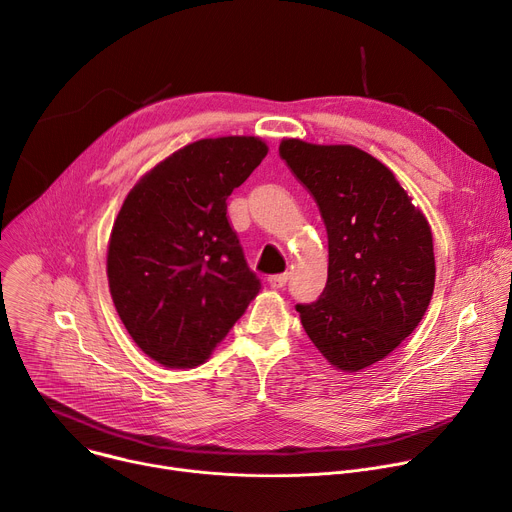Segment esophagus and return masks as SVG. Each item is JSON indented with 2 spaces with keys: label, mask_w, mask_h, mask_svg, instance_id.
Returning a JSON list of instances; mask_svg holds the SVG:
<instances>
[{
  "label": "esophagus",
  "mask_w": 512,
  "mask_h": 512,
  "mask_svg": "<svg viewBox=\"0 0 512 512\" xmlns=\"http://www.w3.org/2000/svg\"><path fill=\"white\" fill-rule=\"evenodd\" d=\"M267 281H269V285H271L273 289H281V287L287 283V273H281V275H271Z\"/></svg>",
  "instance_id": "esophagus-1"
}]
</instances>
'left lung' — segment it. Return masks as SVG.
Listing matches in <instances>:
<instances>
[{"mask_svg":"<svg viewBox=\"0 0 512 512\" xmlns=\"http://www.w3.org/2000/svg\"><path fill=\"white\" fill-rule=\"evenodd\" d=\"M279 156L316 198L328 233V281L318 302L296 306L302 326L338 371L367 369L429 306L431 227L395 174L354 145L287 137Z\"/></svg>","mask_w":512,"mask_h":512,"instance_id":"8db88e82","label":"left lung"}]
</instances>
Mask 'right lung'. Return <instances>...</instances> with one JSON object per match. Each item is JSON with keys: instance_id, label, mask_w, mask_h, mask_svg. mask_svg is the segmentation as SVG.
<instances>
[{"instance_id": "right-lung-1", "label": "right lung", "mask_w": 512, "mask_h": 512, "mask_svg": "<svg viewBox=\"0 0 512 512\" xmlns=\"http://www.w3.org/2000/svg\"><path fill=\"white\" fill-rule=\"evenodd\" d=\"M267 152L253 135L198 139L123 200L107 249L109 291L133 342L162 367L206 362L259 294L227 198Z\"/></svg>"}]
</instances>
